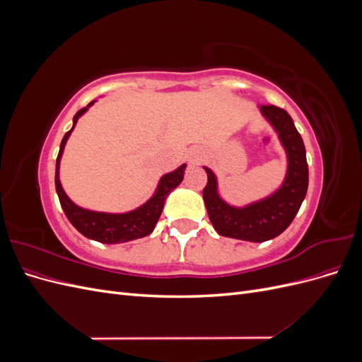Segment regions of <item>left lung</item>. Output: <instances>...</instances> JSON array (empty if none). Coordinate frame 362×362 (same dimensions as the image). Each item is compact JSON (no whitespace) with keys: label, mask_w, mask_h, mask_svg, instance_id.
<instances>
[{"label":"left lung","mask_w":362,"mask_h":362,"mask_svg":"<svg viewBox=\"0 0 362 362\" xmlns=\"http://www.w3.org/2000/svg\"><path fill=\"white\" fill-rule=\"evenodd\" d=\"M259 108L276 129L287 152L288 169L282 187L267 199L245 208H235L218 198L214 173L204 168L208 181L202 190L208 217L218 234L257 243L275 238L286 231L298 214L308 190V163H306L305 145L291 116L276 105L266 104Z\"/></svg>","instance_id":"8db88e82"}]
</instances>
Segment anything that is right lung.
Segmentation results:
<instances>
[{"label": "right lung", "mask_w": 362, "mask_h": 362, "mask_svg": "<svg viewBox=\"0 0 362 362\" xmlns=\"http://www.w3.org/2000/svg\"><path fill=\"white\" fill-rule=\"evenodd\" d=\"M93 101L87 105L90 107ZM87 107L81 108V110L76 112L74 116V127L76 124L78 117L87 110ZM74 127L64 134L62 144H60V151L57 156V163H56V190L60 199V205L63 208L64 214L69 218V222L75 226L76 231H80L84 237L96 240L100 243L105 245H115V243H125L129 242V240H136L141 238L148 234L152 233L156 223L158 222V218L161 216L164 201H166L168 194L178 187L184 178V169L185 164L180 166L177 170H173L172 173L164 175L160 181L158 189L156 194L140 208L134 211H129L125 214H107V213H96V211H89V210H83V208L76 206L68 196L63 192L62 184L59 180V164H60V157L64 148V144L71 134V131Z\"/></svg>", "instance_id": "add662e5"}]
</instances>
